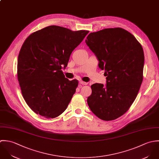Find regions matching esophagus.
Here are the masks:
<instances>
[{
  "instance_id": "1",
  "label": "esophagus",
  "mask_w": 159,
  "mask_h": 159,
  "mask_svg": "<svg viewBox=\"0 0 159 159\" xmlns=\"http://www.w3.org/2000/svg\"><path fill=\"white\" fill-rule=\"evenodd\" d=\"M80 84L81 85H87V82H83V81H80Z\"/></svg>"
}]
</instances>
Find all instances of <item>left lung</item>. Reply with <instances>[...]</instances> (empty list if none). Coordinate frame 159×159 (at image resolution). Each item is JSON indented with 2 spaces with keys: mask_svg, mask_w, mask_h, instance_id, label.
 <instances>
[{
  "mask_svg": "<svg viewBox=\"0 0 159 159\" xmlns=\"http://www.w3.org/2000/svg\"><path fill=\"white\" fill-rule=\"evenodd\" d=\"M85 42L107 76L106 87L98 83L91 85L88 105L100 119L115 120L129 109L143 82V47L133 34L121 28L91 32Z\"/></svg>",
  "mask_w": 159,
  "mask_h": 159,
  "instance_id": "left-lung-1",
  "label": "left lung"
}]
</instances>
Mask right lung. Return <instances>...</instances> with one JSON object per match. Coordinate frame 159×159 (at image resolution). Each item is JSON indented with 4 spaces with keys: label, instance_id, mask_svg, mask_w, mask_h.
<instances>
[{
    "label": "right lung",
    "instance_id": "add662e5",
    "mask_svg": "<svg viewBox=\"0 0 159 159\" xmlns=\"http://www.w3.org/2000/svg\"><path fill=\"white\" fill-rule=\"evenodd\" d=\"M89 32L50 26L24 42L18 59V80L26 102L37 114L53 119L66 109L79 82L65 78L62 64L67 65L72 52Z\"/></svg>",
    "mask_w": 159,
    "mask_h": 159
}]
</instances>
